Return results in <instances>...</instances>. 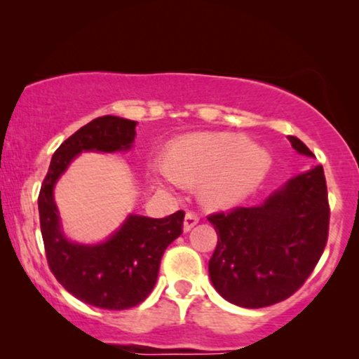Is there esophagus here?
Returning a JSON list of instances; mask_svg holds the SVG:
<instances>
[{
  "label": "esophagus",
  "mask_w": 359,
  "mask_h": 359,
  "mask_svg": "<svg viewBox=\"0 0 359 359\" xmlns=\"http://www.w3.org/2000/svg\"><path fill=\"white\" fill-rule=\"evenodd\" d=\"M198 222H199L198 212H194V210H188V212H186V215H184V224H183L184 232H188V230L193 229Z\"/></svg>",
  "instance_id": "1"
}]
</instances>
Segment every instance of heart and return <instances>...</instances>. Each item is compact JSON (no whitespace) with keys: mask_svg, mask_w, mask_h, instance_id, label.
I'll return each mask as SVG.
<instances>
[{"mask_svg":"<svg viewBox=\"0 0 359 359\" xmlns=\"http://www.w3.org/2000/svg\"><path fill=\"white\" fill-rule=\"evenodd\" d=\"M268 166L266 151L252 147L247 137L198 134L175 142L168 150V163L155 161L149 170L158 184L205 181V199L215 205H230L259 183Z\"/></svg>","mask_w":359,"mask_h":359,"instance_id":"obj_1","label":"heart"}]
</instances>
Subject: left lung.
Segmentation results:
<instances>
[{"label": "left lung", "instance_id": "1", "mask_svg": "<svg viewBox=\"0 0 359 359\" xmlns=\"http://www.w3.org/2000/svg\"><path fill=\"white\" fill-rule=\"evenodd\" d=\"M292 149L313 156L297 137ZM217 232L209 276L224 299L259 309L291 297L317 266L328 240L327 181L322 165L296 176L257 208L214 212Z\"/></svg>", "mask_w": 359, "mask_h": 359}]
</instances>
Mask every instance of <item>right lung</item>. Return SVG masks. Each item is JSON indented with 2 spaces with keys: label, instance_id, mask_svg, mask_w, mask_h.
Returning a JSON list of instances; mask_svg holds the SVG:
<instances>
[{
  "label": "right lung",
  "instance_id": "right-lung-1",
  "mask_svg": "<svg viewBox=\"0 0 359 359\" xmlns=\"http://www.w3.org/2000/svg\"><path fill=\"white\" fill-rule=\"evenodd\" d=\"M135 124L116 116L88 122L55 150L39 193L41 232L52 274L72 296L107 311H124L149 297L166 247L183 233L184 212L178 210L165 219L130 215L107 242L86 247L63 237L53 184L83 150L130 149Z\"/></svg>",
  "mask_w": 359,
  "mask_h": 359
}]
</instances>
